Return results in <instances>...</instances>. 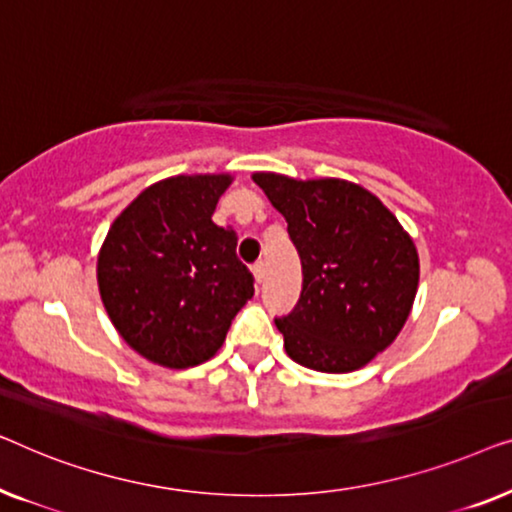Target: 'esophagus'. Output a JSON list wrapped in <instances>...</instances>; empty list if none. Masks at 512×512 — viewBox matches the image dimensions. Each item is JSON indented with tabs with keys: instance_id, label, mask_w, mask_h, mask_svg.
I'll return each instance as SVG.
<instances>
[{
	"instance_id": "obj_1",
	"label": "esophagus",
	"mask_w": 512,
	"mask_h": 512,
	"mask_svg": "<svg viewBox=\"0 0 512 512\" xmlns=\"http://www.w3.org/2000/svg\"><path fill=\"white\" fill-rule=\"evenodd\" d=\"M253 276H255V285H262V280L266 276V264L264 262H257L253 266Z\"/></svg>"
}]
</instances>
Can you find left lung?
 <instances>
[{
  "mask_svg": "<svg viewBox=\"0 0 512 512\" xmlns=\"http://www.w3.org/2000/svg\"><path fill=\"white\" fill-rule=\"evenodd\" d=\"M301 259V297L276 327L306 369L350 373L390 348L420 283V257L390 208L343 178L255 171Z\"/></svg>",
  "mask_w": 512,
  "mask_h": 512,
  "instance_id": "1",
  "label": "left lung"
}]
</instances>
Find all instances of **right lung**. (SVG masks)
Returning a JSON list of instances; mask_svg holds the SVG:
<instances>
[{
    "instance_id": "add662e5",
    "label": "right lung",
    "mask_w": 512,
    "mask_h": 512,
    "mask_svg": "<svg viewBox=\"0 0 512 512\" xmlns=\"http://www.w3.org/2000/svg\"><path fill=\"white\" fill-rule=\"evenodd\" d=\"M232 181V174H181L148 185L99 248V297L115 331L164 369L211 359L255 294L236 259V234L213 222Z\"/></svg>"
}]
</instances>
